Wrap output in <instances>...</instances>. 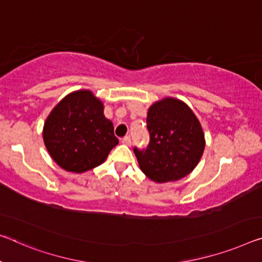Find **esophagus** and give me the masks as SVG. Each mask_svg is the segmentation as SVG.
Segmentation results:
<instances>
[{
  "label": "esophagus",
  "mask_w": 262,
  "mask_h": 262,
  "mask_svg": "<svg viewBox=\"0 0 262 262\" xmlns=\"http://www.w3.org/2000/svg\"><path fill=\"white\" fill-rule=\"evenodd\" d=\"M122 143L127 145V146H130V145H131V138H130V136H125V137H124V138L122 139Z\"/></svg>",
  "instance_id": "obj_1"
}]
</instances>
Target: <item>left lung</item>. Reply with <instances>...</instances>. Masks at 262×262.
Here are the masks:
<instances>
[{
	"label": "left lung",
	"mask_w": 262,
	"mask_h": 262,
	"mask_svg": "<svg viewBox=\"0 0 262 262\" xmlns=\"http://www.w3.org/2000/svg\"><path fill=\"white\" fill-rule=\"evenodd\" d=\"M150 143L145 150L135 147L140 170L156 183L176 182L198 165L205 137L198 118L187 104L167 97L147 111Z\"/></svg>",
	"instance_id": "obj_1"
}]
</instances>
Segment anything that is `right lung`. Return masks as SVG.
I'll list each match as a JSON object with an SVG mask.
<instances>
[{"mask_svg": "<svg viewBox=\"0 0 262 262\" xmlns=\"http://www.w3.org/2000/svg\"><path fill=\"white\" fill-rule=\"evenodd\" d=\"M103 112V103L90 90L71 92L52 108L44 123L43 140L63 170H92L118 144L114 124Z\"/></svg>", "mask_w": 262, "mask_h": 262, "instance_id": "obj_1", "label": "right lung"}]
</instances>
